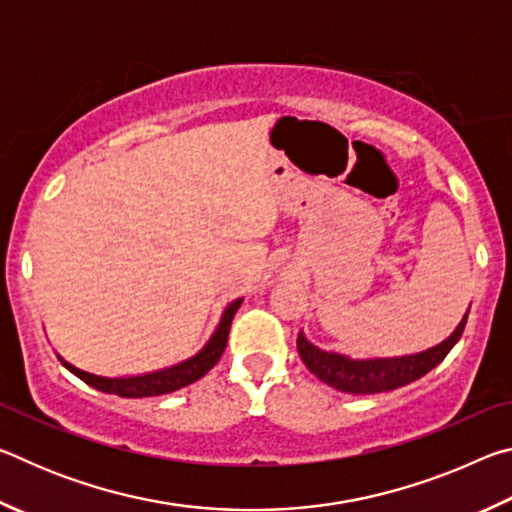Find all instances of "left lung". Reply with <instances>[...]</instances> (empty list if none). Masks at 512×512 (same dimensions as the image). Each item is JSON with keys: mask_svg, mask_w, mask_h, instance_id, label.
Returning <instances> with one entry per match:
<instances>
[{"mask_svg": "<svg viewBox=\"0 0 512 512\" xmlns=\"http://www.w3.org/2000/svg\"><path fill=\"white\" fill-rule=\"evenodd\" d=\"M467 314H470V311H467ZM467 314L447 341L420 354H409V357L354 361L350 357H343V354L318 350L316 345H311L305 336H302V332L298 334V354L300 359L305 361L309 372H314L320 381H325L327 386H332L341 393L375 395L384 391H395V388L406 386L411 384V381L424 377L429 370L436 368L438 363L447 357L449 350H452L458 339L463 336Z\"/></svg>", "mask_w": 512, "mask_h": 512, "instance_id": "1", "label": "left lung"}]
</instances>
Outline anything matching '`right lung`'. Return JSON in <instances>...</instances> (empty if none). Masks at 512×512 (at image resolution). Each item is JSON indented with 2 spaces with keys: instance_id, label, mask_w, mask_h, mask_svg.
<instances>
[{
  "instance_id": "add662e5",
  "label": "right lung",
  "mask_w": 512,
  "mask_h": 512,
  "mask_svg": "<svg viewBox=\"0 0 512 512\" xmlns=\"http://www.w3.org/2000/svg\"><path fill=\"white\" fill-rule=\"evenodd\" d=\"M239 305H241V298L232 302V305H228V309L223 311L219 327H216L214 336L207 341L205 348L198 352L196 357L178 363V366L164 368L158 372H149V375H140V377H117V379L92 375V372L74 368L72 363H67V361H63V366L72 372V375L83 379L88 386L97 388V391L112 393L119 397H155V395L173 393V391H178V388L194 384V381L207 375V372L216 366V361L221 359V354L225 350V343H228L232 318H235Z\"/></svg>"
}]
</instances>
